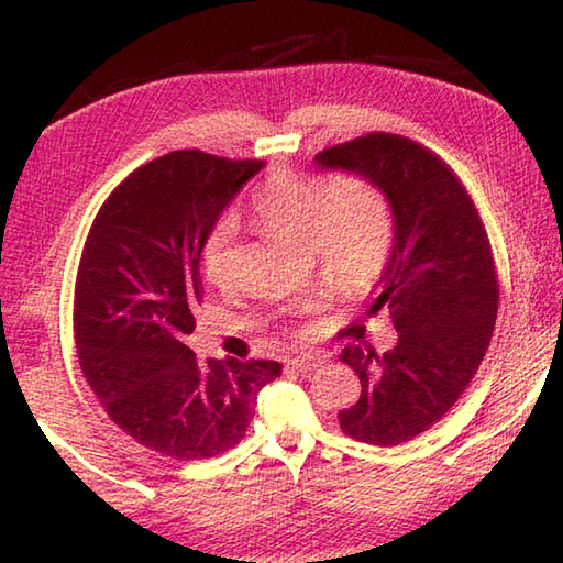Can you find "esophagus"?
<instances>
[{
    "label": "esophagus",
    "instance_id": "1",
    "mask_svg": "<svg viewBox=\"0 0 563 563\" xmlns=\"http://www.w3.org/2000/svg\"><path fill=\"white\" fill-rule=\"evenodd\" d=\"M328 362V355H322V352H308V355H298L288 360V367L298 369V373H316L318 367H322Z\"/></svg>",
    "mask_w": 563,
    "mask_h": 563
}]
</instances>
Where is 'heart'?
Instances as JSON below:
<instances>
[{
	"label": "heart",
	"mask_w": 563,
	"mask_h": 563,
	"mask_svg": "<svg viewBox=\"0 0 563 563\" xmlns=\"http://www.w3.org/2000/svg\"><path fill=\"white\" fill-rule=\"evenodd\" d=\"M253 216L278 235L302 238L308 251L342 290L365 292L383 278L395 247V216L385 188L362 174L278 170L255 190ZM231 228L221 225L203 245L206 278L223 285L231 275ZM322 283L295 300L298 316L316 312L330 295Z\"/></svg>",
	"instance_id": "1"
}]
</instances>
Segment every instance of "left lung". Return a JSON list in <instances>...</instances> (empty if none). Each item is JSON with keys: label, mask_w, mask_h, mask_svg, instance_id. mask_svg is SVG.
<instances>
[{"label": "left lung", "mask_w": 563, "mask_h": 563, "mask_svg": "<svg viewBox=\"0 0 563 563\" xmlns=\"http://www.w3.org/2000/svg\"><path fill=\"white\" fill-rule=\"evenodd\" d=\"M316 161L373 178L393 206V258L360 320L385 310L397 345L342 350L362 393L338 419L352 440L397 446L450 412L487 355L499 308L492 243L460 176L412 139L365 133Z\"/></svg>", "instance_id": "obj_1"}]
</instances>
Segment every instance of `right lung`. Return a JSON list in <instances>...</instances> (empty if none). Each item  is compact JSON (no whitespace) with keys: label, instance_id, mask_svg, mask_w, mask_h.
<instances>
[{"label":"right lung","instance_id":"obj_1","mask_svg":"<svg viewBox=\"0 0 563 563\" xmlns=\"http://www.w3.org/2000/svg\"><path fill=\"white\" fill-rule=\"evenodd\" d=\"M265 164L198 148L133 170L99 208L74 288L81 373L103 412L146 450L211 460L243 440L275 360L198 362L184 345L203 300V245L223 208Z\"/></svg>","mask_w":563,"mask_h":563}]
</instances>
